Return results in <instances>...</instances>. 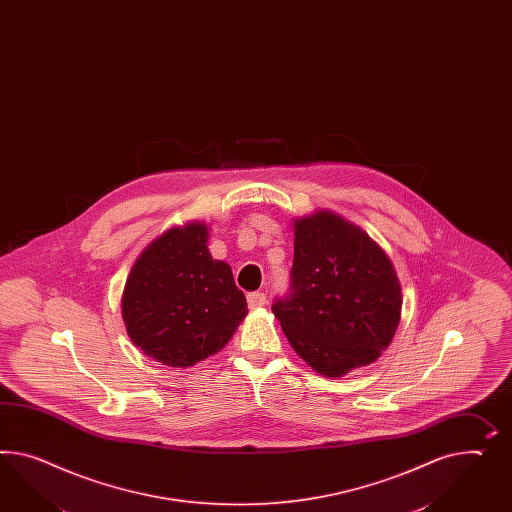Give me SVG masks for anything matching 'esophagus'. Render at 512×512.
Returning a JSON list of instances; mask_svg holds the SVG:
<instances>
[{
    "label": "esophagus",
    "mask_w": 512,
    "mask_h": 512,
    "mask_svg": "<svg viewBox=\"0 0 512 512\" xmlns=\"http://www.w3.org/2000/svg\"><path fill=\"white\" fill-rule=\"evenodd\" d=\"M248 304L251 309L264 307V304H266V296H264L263 292H249Z\"/></svg>",
    "instance_id": "1"
}]
</instances>
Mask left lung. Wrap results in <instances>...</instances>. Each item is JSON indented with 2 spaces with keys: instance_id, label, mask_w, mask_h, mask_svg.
<instances>
[{
  "instance_id": "obj_1",
  "label": "left lung",
  "mask_w": 512,
  "mask_h": 512,
  "mask_svg": "<svg viewBox=\"0 0 512 512\" xmlns=\"http://www.w3.org/2000/svg\"><path fill=\"white\" fill-rule=\"evenodd\" d=\"M291 296L272 305L302 360L328 378L369 365L393 341L401 283L386 251L332 210L294 220Z\"/></svg>"
}]
</instances>
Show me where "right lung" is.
Returning <instances> with one entry per match:
<instances>
[{
  "instance_id": "obj_1",
  "label": "right lung",
  "mask_w": 512,
  "mask_h": 512,
  "mask_svg": "<svg viewBox=\"0 0 512 512\" xmlns=\"http://www.w3.org/2000/svg\"><path fill=\"white\" fill-rule=\"evenodd\" d=\"M208 225L188 221L154 238L126 277L121 315L132 343L167 367L220 352L248 315L225 261L208 251Z\"/></svg>"
}]
</instances>
